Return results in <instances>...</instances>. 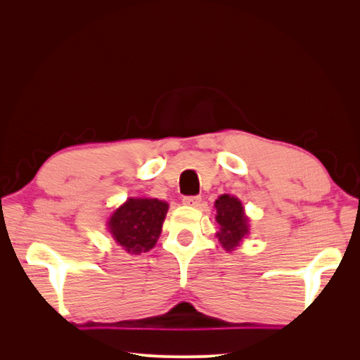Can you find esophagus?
<instances>
[{"mask_svg": "<svg viewBox=\"0 0 360 360\" xmlns=\"http://www.w3.org/2000/svg\"><path fill=\"white\" fill-rule=\"evenodd\" d=\"M201 202V197L200 195H189V197H184L183 198V204L186 205H198Z\"/></svg>", "mask_w": 360, "mask_h": 360, "instance_id": "34e87169", "label": "esophagus"}]
</instances>
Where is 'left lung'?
Returning <instances> with one entry per match:
<instances>
[{
  "instance_id": "obj_1",
  "label": "left lung",
  "mask_w": 360,
  "mask_h": 360,
  "mask_svg": "<svg viewBox=\"0 0 360 360\" xmlns=\"http://www.w3.org/2000/svg\"><path fill=\"white\" fill-rule=\"evenodd\" d=\"M214 207L217 212L216 222L221 226L217 237L226 250H231L249 231L243 205L237 198L230 197V195H222L216 200Z\"/></svg>"
}]
</instances>
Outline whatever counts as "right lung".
<instances>
[{"label":"right lung","mask_w":360,"mask_h":360,"mask_svg":"<svg viewBox=\"0 0 360 360\" xmlns=\"http://www.w3.org/2000/svg\"><path fill=\"white\" fill-rule=\"evenodd\" d=\"M167 212L168 204L156 198H129L114 212L108 226L129 254L146 252L156 245Z\"/></svg>","instance_id":"add662e5"}]
</instances>
